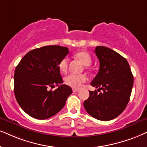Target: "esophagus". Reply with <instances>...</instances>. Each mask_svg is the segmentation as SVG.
<instances>
[{
	"label": "esophagus",
	"mask_w": 147,
	"mask_h": 147,
	"mask_svg": "<svg viewBox=\"0 0 147 147\" xmlns=\"http://www.w3.org/2000/svg\"><path fill=\"white\" fill-rule=\"evenodd\" d=\"M72 91H73V92H78L79 91V90H77V89H73Z\"/></svg>",
	"instance_id": "esophagus-1"
}]
</instances>
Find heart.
Returning a JSON list of instances; mask_svg holds the SVG:
<instances>
[{
    "mask_svg": "<svg viewBox=\"0 0 147 147\" xmlns=\"http://www.w3.org/2000/svg\"><path fill=\"white\" fill-rule=\"evenodd\" d=\"M75 58L79 60L84 66H90L92 62V58L88 52L81 51L77 52L74 55ZM68 67V57H64L59 63V69L61 72H66ZM87 77L85 75H69L65 77V83L68 86L75 89H79L82 86L83 83L86 82Z\"/></svg>",
    "mask_w": 147,
    "mask_h": 147,
    "instance_id": "1",
    "label": "heart"
}]
</instances>
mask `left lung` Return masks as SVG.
Wrapping results in <instances>:
<instances>
[{
	"label": "left lung",
	"mask_w": 147,
	"mask_h": 147,
	"mask_svg": "<svg viewBox=\"0 0 147 147\" xmlns=\"http://www.w3.org/2000/svg\"><path fill=\"white\" fill-rule=\"evenodd\" d=\"M95 53L99 60L100 70L91 85L103 92L90 91V96L83 106L94 118L109 121L118 117L127 107L134 77L126 59L114 50L97 46Z\"/></svg>",
	"instance_id": "1"
}]
</instances>
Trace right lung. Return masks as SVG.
I'll return each mask as SVG.
<instances>
[{"instance_id":"add662e5","label":"right lung","mask_w":147,"mask_h":147,"mask_svg":"<svg viewBox=\"0 0 147 147\" xmlns=\"http://www.w3.org/2000/svg\"><path fill=\"white\" fill-rule=\"evenodd\" d=\"M68 48L44 46L28 52L15 70L14 93L20 107L37 119H46L62 109L71 87L62 84L59 63ZM55 85L54 91L49 90Z\"/></svg>"}]
</instances>
